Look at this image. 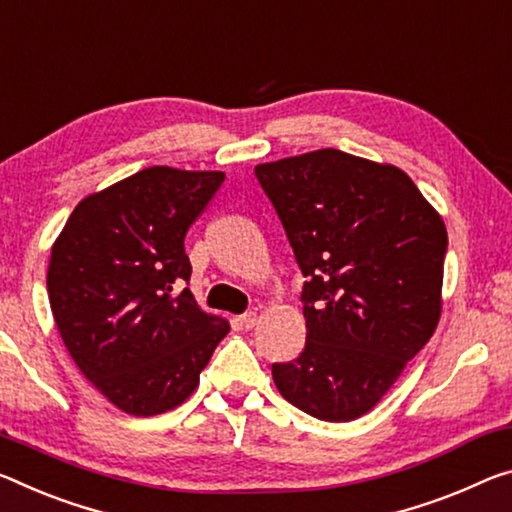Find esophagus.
<instances>
[{
    "label": "esophagus",
    "instance_id": "34e87169",
    "mask_svg": "<svg viewBox=\"0 0 512 512\" xmlns=\"http://www.w3.org/2000/svg\"><path fill=\"white\" fill-rule=\"evenodd\" d=\"M239 323H241V328H246V330H250L257 323V312H246V314H241L239 316Z\"/></svg>",
    "mask_w": 512,
    "mask_h": 512
}]
</instances>
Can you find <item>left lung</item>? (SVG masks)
Segmentation results:
<instances>
[{
  "mask_svg": "<svg viewBox=\"0 0 512 512\" xmlns=\"http://www.w3.org/2000/svg\"><path fill=\"white\" fill-rule=\"evenodd\" d=\"M305 285V348L275 362L285 399L323 421L369 412L440 321L446 227L403 170L342 150L259 164Z\"/></svg>",
  "mask_w": 512,
  "mask_h": 512,
  "instance_id": "1",
  "label": "left lung"
}]
</instances>
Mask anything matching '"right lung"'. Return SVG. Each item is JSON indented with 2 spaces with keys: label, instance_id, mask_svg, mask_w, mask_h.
<instances>
[{
  "label": "right lung",
  "instance_id": "1",
  "mask_svg": "<svg viewBox=\"0 0 512 512\" xmlns=\"http://www.w3.org/2000/svg\"><path fill=\"white\" fill-rule=\"evenodd\" d=\"M223 173L152 166L72 209L52 248L47 294L81 373L127 415L180 405L230 326L189 291L184 237Z\"/></svg>",
  "mask_w": 512,
  "mask_h": 512
}]
</instances>
